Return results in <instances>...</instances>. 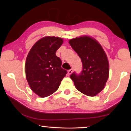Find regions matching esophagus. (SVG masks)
<instances>
[{
    "mask_svg": "<svg viewBox=\"0 0 131 131\" xmlns=\"http://www.w3.org/2000/svg\"><path fill=\"white\" fill-rule=\"evenodd\" d=\"M73 69L72 68L70 69H69V70H68V74H70L73 72Z\"/></svg>",
    "mask_w": 131,
    "mask_h": 131,
    "instance_id": "obj_1",
    "label": "esophagus"
}]
</instances>
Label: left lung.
Here are the masks:
<instances>
[{
	"label": "left lung",
	"mask_w": 131,
	"mask_h": 131,
	"mask_svg": "<svg viewBox=\"0 0 131 131\" xmlns=\"http://www.w3.org/2000/svg\"><path fill=\"white\" fill-rule=\"evenodd\" d=\"M69 44L80 58L83 68L70 74L77 90L94 96L102 90L108 77V62L105 51L95 40L87 36L71 39Z\"/></svg>",
	"instance_id": "obj_1"
}]
</instances>
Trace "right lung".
I'll return each mask as SVG.
<instances>
[{
	"mask_svg": "<svg viewBox=\"0 0 131 131\" xmlns=\"http://www.w3.org/2000/svg\"><path fill=\"white\" fill-rule=\"evenodd\" d=\"M62 43L59 37H45L34 44L26 58V80L33 91L41 97L56 91L67 73L55 54Z\"/></svg>",
	"mask_w": 131,
	"mask_h": 131,
	"instance_id": "1",
	"label": "right lung"
}]
</instances>
